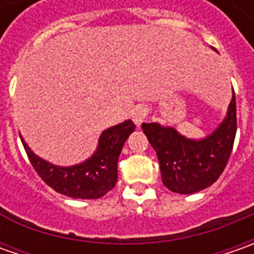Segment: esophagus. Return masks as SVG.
<instances>
[{"label":"esophagus","mask_w":254,"mask_h":254,"mask_svg":"<svg viewBox=\"0 0 254 254\" xmlns=\"http://www.w3.org/2000/svg\"><path fill=\"white\" fill-rule=\"evenodd\" d=\"M147 116H148V109L144 107V106H138V107H135V109L132 110V122H134V124H135L137 127H140L142 124V122L145 120Z\"/></svg>","instance_id":"esophagus-1"}]
</instances>
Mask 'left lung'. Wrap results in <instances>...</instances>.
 Segmentation results:
<instances>
[{
    "mask_svg": "<svg viewBox=\"0 0 254 254\" xmlns=\"http://www.w3.org/2000/svg\"><path fill=\"white\" fill-rule=\"evenodd\" d=\"M236 99L228 114L205 138L190 140L172 127L142 123V131L157 152L162 184L172 192L190 195L210 187L223 172L236 135Z\"/></svg>",
    "mask_w": 254,
    "mask_h": 254,
    "instance_id": "8db88e82",
    "label": "left lung"
}]
</instances>
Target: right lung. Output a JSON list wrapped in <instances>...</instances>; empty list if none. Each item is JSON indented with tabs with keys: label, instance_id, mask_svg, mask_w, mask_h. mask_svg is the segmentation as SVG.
I'll return each instance as SVG.
<instances>
[{
	"label": "right lung",
	"instance_id": "right-lung-1",
	"mask_svg": "<svg viewBox=\"0 0 254 254\" xmlns=\"http://www.w3.org/2000/svg\"><path fill=\"white\" fill-rule=\"evenodd\" d=\"M134 130L135 124L131 120L104 130L92 157L72 167H58L45 161L32 152L24 138H21V141L32 167L46 185L74 199H97L114 188L117 182L119 155L126 140Z\"/></svg>",
	"mask_w": 254,
	"mask_h": 254
}]
</instances>
